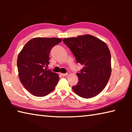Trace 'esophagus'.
<instances>
[{
  "instance_id": "34e87169",
  "label": "esophagus",
  "mask_w": 132,
  "mask_h": 132,
  "mask_svg": "<svg viewBox=\"0 0 132 132\" xmlns=\"http://www.w3.org/2000/svg\"><path fill=\"white\" fill-rule=\"evenodd\" d=\"M61 75L62 76H66L68 75V73H61Z\"/></svg>"
}]
</instances>
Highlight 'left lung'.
I'll use <instances>...</instances> for the list:
<instances>
[{
	"label": "left lung",
	"mask_w": 132,
	"mask_h": 132,
	"mask_svg": "<svg viewBox=\"0 0 132 132\" xmlns=\"http://www.w3.org/2000/svg\"><path fill=\"white\" fill-rule=\"evenodd\" d=\"M63 41L83 68L77 73L79 81L72 87L80 97H95L105 87L111 74V56L107 45L93 35L86 34L64 38Z\"/></svg>",
	"instance_id": "obj_1"
}]
</instances>
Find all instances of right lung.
<instances>
[{"mask_svg": "<svg viewBox=\"0 0 132 132\" xmlns=\"http://www.w3.org/2000/svg\"><path fill=\"white\" fill-rule=\"evenodd\" d=\"M62 41L56 38H34L19 53L17 62L19 79L32 95L44 97L54 90L59 81V75L45 67L50 64L51 49Z\"/></svg>", "mask_w": 132, "mask_h": 132, "instance_id": "1", "label": "right lung"}]
</instances>
